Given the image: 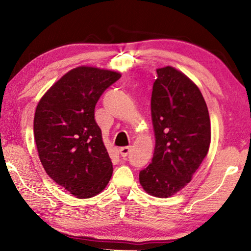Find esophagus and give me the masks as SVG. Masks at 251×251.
Wrapping results in <instances>:
<instances>
[{"label": "esophagus", "instance_id": "esophagus-1", "mask_svg": "<svg viewBox=\"0 0 251 251\" xmlns=\"http://www.w3.org/2000/svg\"><path fill=\"white\" fill-rule=\"evenodd\" d=\"M130 152V147H123L120 149V154L123 157H126Z\"/></svg>", "mask_w": 251, "mask_h": 251}]
</instances>
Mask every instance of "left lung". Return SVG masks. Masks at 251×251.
Instances as JSON below:
<instances>
[{
    "mask_svg": "<svg viewBox=\"0 0 251 251\" xmlns=\"http://www.w3.org/2000/svg\"><path fill=\"white\" fill-rule=\"evenodd\" d=\"M156 72L151 97L155 149L139 181L149 194L169 197L190 182L207 155L210 119L201 90L188 76L173 67Z\"/></svg>",
    "mask_w": 251,
    "mask_h": 251,
    "instance_id": "1",
    "label": "left lung"
}]
</instances>
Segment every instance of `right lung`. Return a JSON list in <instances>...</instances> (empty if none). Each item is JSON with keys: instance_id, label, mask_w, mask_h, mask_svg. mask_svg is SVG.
Instances as JSON below:
<instances>
[{"instance_id": "right-lung-1", "label": "right lung", "mask_w": 251, "mask_h": 251, "mask_svg": "<svg viewBox=\"0 0 251 251\" xmlns=\"http://www.w3.org/2000/svg\"><path fill=\"white\" fill-rule=\"evenodd\" d=\"M121 74L78 67L47 90L36 106L33 130L46 174L77 199L99 194L113 167L95 120L101 95Z\"/></svg>"}]
</instances>
